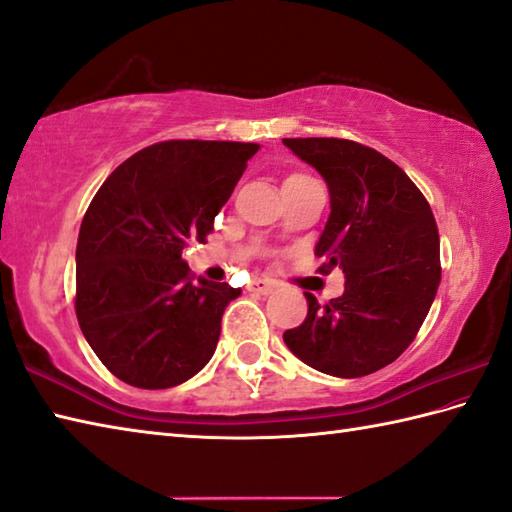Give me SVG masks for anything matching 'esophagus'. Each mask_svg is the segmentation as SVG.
<instances>
[{"label":"esophagus","instance_id":"1","mask_svg":"<svg viewBox=\"0 0 512 512\" xmlns=\"http://www.w3.org/2000/svg\"><path fill=\"white\" fill-rule=\"evenodd\" d=\"M248 288L253 290V293H262V295H268V293H273V290L277 288V284L273 282V279H266V277H255L253 282L248 284Z\"/></svg>","mask_w":512,"mask_h":512}]
</instances>
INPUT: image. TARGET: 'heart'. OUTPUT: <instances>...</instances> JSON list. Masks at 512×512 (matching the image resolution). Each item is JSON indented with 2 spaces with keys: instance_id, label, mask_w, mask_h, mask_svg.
<instances>
[{
  "instance_id": "1",
  "label": "heart",
  "mask_w": 512,
  "mask_h": 512,
  "mask_svg": "<svg viewBox=\"0 0 512 512\" xmlns=\"http://www.w3.org/2000/svg\"><path fill=\"white\" fill-rule=\"evenodd\" d=\"M299 177H308V175H302V173H297V175H290L288 179H299Z\"/></svg>"
}]
</instances>
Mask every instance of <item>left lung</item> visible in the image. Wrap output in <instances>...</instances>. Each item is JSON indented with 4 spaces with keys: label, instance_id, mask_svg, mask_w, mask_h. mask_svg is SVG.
<instances>
[{
    "label": "left lung",
    "instance_id": "obj_1",
    "mask_svg": "<svg viewBox=\"0 0 512 512\" xmlns=\"http://www.w3.org/2000/svg\"><path fill=\"white\" fill-rule=\"evenodd\" d=\"M324 177L330 215L315 255L342 268L344 295L319 306L306 293L302 326L284 333L290 353L333 377H364L393 364L422 328L437 295L439 233L426 197L375 148L337 137L284 139Z\"/></svg>",
    "mask_w": 512,
    "mask_h": 512
}]
</instances>
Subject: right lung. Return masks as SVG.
I'll list each match as a JSON object with an SVG mask.
<instances>
[{"mask_svg": "<svg viewBox=\"0 0 512 512\" xmlns=\"http://www.w3.org/2000/svg\"><path fill=\"white\" fill-rule=\"evenodd\" d=\"M244 142L170 139L108 175L77 239L75 313L86 342L122 382L184 384L213 357L242 288L193 282L184 250L213 233L248 159Z\"/></svg>", "mask_w": 512, "mask_h": 512, "instance_id": "1", "label": "right lung"}]
</instances>
